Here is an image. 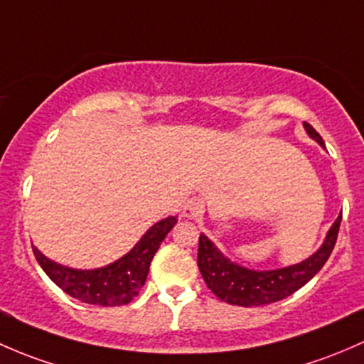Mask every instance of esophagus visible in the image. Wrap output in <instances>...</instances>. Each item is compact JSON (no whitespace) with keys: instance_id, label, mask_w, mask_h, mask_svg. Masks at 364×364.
<instances>
[{"instance_id":"34e87169","label":"esophagus","mask_w":364,"mask_h":364,"mask_svg":"<svg viewBox=\"0 0 364 364\" xmlns=\"http://www.w3.org/2000/svg\"><path fill=\"white\" fill-rule=\"evenodd\" d=\"M201 213H203V203L196 198H193V200L183 205V215L189 217V219H198V217H201Z\"/></svg>"}]
</instances>
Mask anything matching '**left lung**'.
Returning <instances> with one entry per match:
<instances>
[{
    "instance_id": "1",
    "label": "left lung",
    "mask_w": 364,
    "mask_h": 364,
    "mask_svg": "<svg viewBox=\"0 0 364 364\" xmlns=\"http://www.w3.org/2000/svg\"><path fill=\"white\" fill-rule=\"evenodd\" d=\"M305 129L314 140H317L324 147L321 134L309 122H305ZM340 223H342V213L331 226L321 249L312 257L298 264L287 266V268L272 269V272H254V269L231 263L205 235H200L198 268L208 289L223 301L238 306L269 305L296 293L326 264L335 249Z\"/></svg>"
}]
</instances>
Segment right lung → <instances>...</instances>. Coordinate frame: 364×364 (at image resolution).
I'll use <instances>...</instances> for the list:
<instances>
[{"mask_svg": "<svg viewBox=\"0 0 364 364\" xmlns=\"http://www.w3.org/2000/svg\"><path fill=\"white\" fill-rule=\"evenodd\" d=\"M175 224L177 217L173 215L159 220L141 237L131 252L115 263L98 269L66 268L47 259L36 247H33V252L43 272L66 294L89 305L119 306L129 303L140 293L156 250Z\"/></svg>", "mask_w": 364, "mask_h": 364, "instance_id": "obj_1", "label": "right lung"}]
</instances>
